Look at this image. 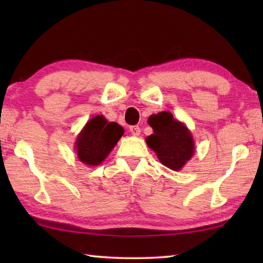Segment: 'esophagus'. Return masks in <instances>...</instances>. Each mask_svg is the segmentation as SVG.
<instances>
[{
    "instance_id": "1",
    "label": "esophagus",
    "mask_w": 263,
    "mask_h": 263,
    "mask_svg": "<svg viewBox=\"0 0 263 263\" xmlns=\"http://www.w3.org/2000/svg\"><path fill=\"white\" fill-rule=\"evenodd\" d=\"M128 130H130V132L132 133L133 136H139L140 135V127L138 125H132V126H130Z\"/></svg>"
}]
</instances>
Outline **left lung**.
<instances>
[{
    "instance_id": "1",
    "label": "left lung",
    "mask_w": 263,
    "mask_h": 263,
    "mask_svg": "<svg viewBox=\"0 0 263 263\" xmlns=\"http://www.w3.org/2000/svg\"><path fill=\"white\" fill-rule=\"evenodd\" d=\"M148 124L154 131V135L146 138L148 147L157 153L160 162L164 166L173 171H180L195 152L188 128L175 121L167 111L151 116Z\"/></svg>"
}]
</instances>
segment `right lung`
Listing matches in <instances>:
<instances>
[{
	"mask_svg": "<svg viewBox=\"0 0 263 263\" xmlns=\"http://www.w3.org/2000/svg\"><path fill=\"white\" fill-rule=\"evenodd\" d=\"M123 133L124 128L119 124L109 123L103 116L91 118L77 140L80 161L88 166L100 164L108 157Z\"/></svg>",
	"mask_w": 263,
	"mask_h": 263,
	"instance_id": "1",
	"label": "right lung"
}]
</instances>
